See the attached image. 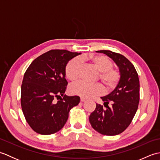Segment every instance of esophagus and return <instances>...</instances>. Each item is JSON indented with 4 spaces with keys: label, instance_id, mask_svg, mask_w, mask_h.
Segmentation results:
<instances>
[{
    "label": "esophagus",
    "instance_id": "1",
    "mask_svg": "<svg viewBox=\"0 0 160 160\" xmlns=\"http://www.w3.org/2000/svg\"><path fill=\"white\" fill-rule=\"evenodd\" d=\"M85 100H86L85 98H80V101H81V102H84Z\"/></svg>",
    "mask_w": 160,
    "mask_h": 160
}]
</instances>
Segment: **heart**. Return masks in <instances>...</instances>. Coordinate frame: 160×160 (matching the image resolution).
<instances>
[{"label":"heart","mask_w":160,"mask_h":160,"mask_svg":"<svg viewBox=\"0 0 160 160\" xmlns=\"http://www.w3.org/2000/svg\"><path fill=\"white\" fill-rule=\"evenodd\" d=\"M81 59H87L91 61L93 66L100 71V79L107 89L115 87L120 78V73L113 68L112 61L103 55H89L82 56ZM80 58H75L67 63L65 69L66 76L71 81L76 80L80 76L82 60ZM71 93L83 98H90L104 92V88L100 84H89L84 81L73 84L70 87Z\"/></svg>","instance_id":"obj_1"}]
</instances>
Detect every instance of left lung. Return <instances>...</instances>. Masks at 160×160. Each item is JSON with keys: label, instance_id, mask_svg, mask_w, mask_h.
Masks as SVG:
<instances>
[{"label": "left lung", "instance_id": "8db88e82", "mask_svg": "<svg viewBox=\"0 0 160 160\" xmlns=\"http://www.w3.org/2000/svg\"><path fill=\"white\" fill-rule=\"evenodd\" d=\"M106 54L119 67L120 78L115 89L101 99L103 106L96 108L89 116L95 130L104 135H116L123 132L132 122L140 101V80L135 67L127 58L108 50L97 51ZM112 104L111 107L108 104Z\"/></svg>", "mask_w": 160, "mask_h": 160}]
</instances>
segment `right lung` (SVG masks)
Instances as JSON below:
<instances>
[{"mask_svg":"<svg viewBox=\"0 0 160 160\" xmlns=\"http://www.w3.org/2000/svg\"><path fill=\"white\" fill-rule=\"evenodd\" d=\"M80 54L50 50L36 58L26 70L20 102L26 121L38 133L51 135L59 131L67 122L71 108L79 104V96L64 93L68 84L67 64Z\"/></svg>","mask_w":160,"mask_h":160,"instance_id":"add662e5","label":"right lung"}]
</instances>
